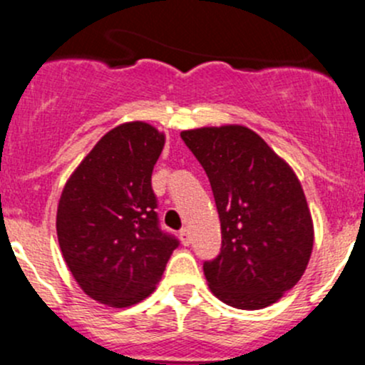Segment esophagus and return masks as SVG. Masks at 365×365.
<instances>
[{
	"instance_id": "34e87169",
	"label": "esophagus",
	"mask_w": 365,
	"mask_h": 365,
	"mask_svg": "<svg viewBox=\"0 0 365 365\" xmlns=\"http://www.w3.org/2000/svg\"><path fill=\"white\" fill-rule=\"evenodd\" d=\"M180 240H182L183 245H189L190 242H192V237H190L189 227H182V230H180Z\"/></svg>"
}]
</instances>
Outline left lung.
I'll use <instances>...</instances> for the list:
<instances>
[{
    "label": "left lung",
    "mask_w": 365,
    "mask_h": 365,
    "mask_svg": "<svg viewBox=\"0 0 365 365\" xmlns=\"http://www.w3.org/2000/svg\"><path fill=\"white\" fill-rule=\"evenodd\" d=\"M180 135L203 165L220 219V252L203 263L210 289L245 311L274 304L300 281L314 242L297 175L242 125Z\"/></svg>",
    "instance_id": "obj_1"
}]
</instances>
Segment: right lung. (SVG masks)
Here are the masks:
<instances>
[{
	"label": "right lung",
	"mask_w": 365,
	"mask_h": 365,
	"mask_svg": "<svg viewBox=\"0 0 365 365\" xmlns=\"http://www.w3.org/2000/svg\"><path fill=\"white\" fill-rule=\"evenodd\" d=\"M164 134L143 121L109 130L70 176L56 231L65 263L86 295L113 307L146 298L178 238L165 233L152 189Z\"/></svg>",
	"instance_id": "add662e5"
}]
</instances>
